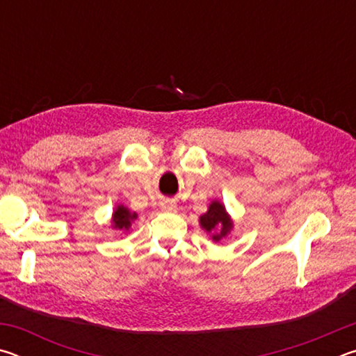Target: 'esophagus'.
<instances>
[{"label":"esophagus","mask_w":356,"mask_h":356,"mask_svg":"<svg viewBox=\"0 0 356 356\" xmlns=\"http://www.w3.org/2000/svg\"><path fill=\"white\" fill-rule=\"evenodd\" d=\"M161 210H165V212H177V206L171 201H165L161 202Z\"/></svg>","instance_id":"esophagus-1"}]
</instances>
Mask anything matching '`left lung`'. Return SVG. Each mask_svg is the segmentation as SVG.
<instances>
[{"label": "left lung", "instance_id": "1", "mask_svg": "<svg viewBox=\"0 0 356 356\" xmlns=\"http://www.w3.org/2000/svg\"><path fill=\"white\" fill-rule=\"evenodd\" d=\"M200 225L204 231L212 234L213 242H220L232 229V220L220 201H213L209 210L200 216Z\"/></svg>", "mask_w": 356, "mask_h": 356}]
</instances>
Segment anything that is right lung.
I'll list each match as a JSON object with an SVG mask.
<instances>
[{
	"mask_svg": "<svg viewBox=\"0 0 356 356\" xmlns=\"http://www.w3.org/2000/svg\"><path fill=\"white\" fill-rule=\"evenodd\" d=\"M136 218V213H131L127 207L118 206L113 213V227L119 231H129L131 221Z\"/></svg>",
	"mask_w": 356,
	"mask_h": 356,
	"instance_id": "right-lung-1",
	"label": "right lung"
}]
</instances>
